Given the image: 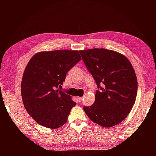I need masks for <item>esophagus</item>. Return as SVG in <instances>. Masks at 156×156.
Instances as JSON below:
<instances>
[{"instance_id": "34e87169", "label": "esophagus", "mask_w": 156, "mask_h": 156, "mask_svg": "<svg viewBox=\"0 0 156 156\" xmlns=\"http://www.w3.org/2000/svg\"><path fill=\"white\" fill-rule=\"evenodd\" d=\"M76 98H77L78 101L79 102H80L82 101V100H83V98H82V97H79V96Z\"/></svg>"}]
</instances>
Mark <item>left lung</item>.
<instances>
[{
  "mask_svg": "<svg viewBox=\"0 0 156 156\" xmlns=\"http://www.w3.org/2000/svg\"><path fill=\"white\" fill-rule=\"evenodd\" d=\"M80 53L100 88L94 103L84 107V111L91 121L104 127L118 125L127 117L136 99L138 80L133 66L125 56L113 50L94 48Z\"/></svg>",
  "mask_w": 156,
  "mask_h": 156,
  "instance_id": "obj_1",
  "label": "left lung"
}]
</instances>
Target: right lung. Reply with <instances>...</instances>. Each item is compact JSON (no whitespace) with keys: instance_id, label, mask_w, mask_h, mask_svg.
I'll return each mask as SVG.
<instances>
[{"instance_id":"1","label":"right lung","mask_w":156,"mask_h":156,"mask_svg":"<svg viewBox=\"0 0 156 156\" xmlns=\"http://www.w3.org/2000/svg\"><path fill=\"white\" fill-rule=\"evenodd\" d=\"M81 60L78 51H41L31 57L21 82L23 105L37 123L58 129L67 122L76 105L69 95L60 91L66 74Z\"/></svg>"}]
</instances>
